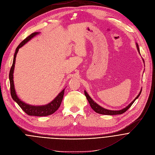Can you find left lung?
<instances>
[{
  "label": "left lung",
  "mask_w": 155,
  "mask_h": 155,
  "mask_svg": "<svg viewBox=\"0 0 155 155\" xmlns=\"http://www.w3.org/2000/svg\"><path fill=\"white\" fill-rule=\"evenodd\" d=\"M136 48H137V49L138 51V52L139 53V54L140 55V51H139V46H138V44L136 43ZM142 60H143V62L145 64L144 62V60L142 58ZM141 91H142V89L140 90L139 94H138V95L134 98V100L131 103H130L127 107H124L122 109H120V110H109V109H105L104 107H103L102 106H100L99 104H98L95 101H94V100H92V98L88 95V94H87V92L85 90L84 91V94L91 106V107L92 108V109L95 110L97 113L98 114H103V115H118V114H123L125 112H126L131 106L132 104L134 103V102L136 101V100H137L139 97L140 96V94H141Z\"/></svg>",
  "instance_id": "8db88e82"
}]
</instances>
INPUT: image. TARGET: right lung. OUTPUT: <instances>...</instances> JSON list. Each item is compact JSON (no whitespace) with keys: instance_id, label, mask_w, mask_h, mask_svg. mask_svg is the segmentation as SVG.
<instances>
[{"instance_id":"add662e5","label":"right lung","mask_w":155,"mask_h":155,"mask_svg":"<svg viewBox=\"0 0 155 155\" xmlns=\"http://www.w3.org/2000/svg\"><path fill=\"white\" fill-rule=\"evenodd\" d=\"M40 32H35L28 37H27L25 40H24L16 48L15 50V52L14 54L13 61V65L10 71L9 74V79L10 83V91H11V96L13 100L19 106V107L28 115L32 116H38V117H43V116H48L49 115L52 114L54 113L60 107L61 101H62L65 92V88L61 91L57 96L49 103L45 104V105H41V106H34V105H30L28 103H25L22 101L21 99L19 98L18 96L16 94V92L15 88L14 85V81H13V73L15 67V62H16V57L17 53L19 51V49L23 46L25 43L29 41L31 39L38 35Z\"/></svg>"}]
</instances>
